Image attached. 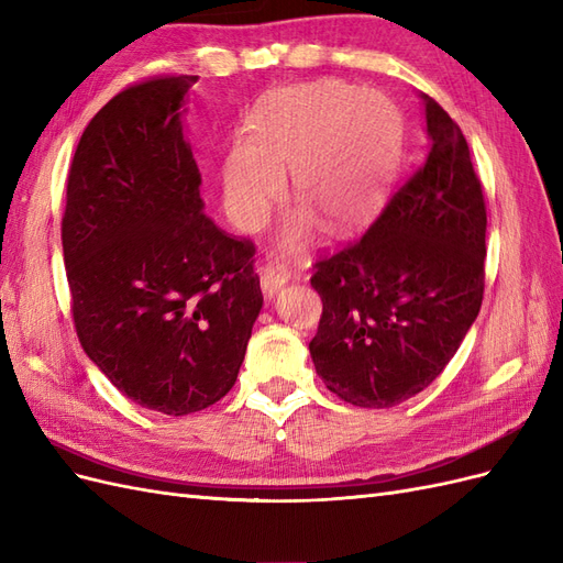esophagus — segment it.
Returning <instances> with one entry per match:
<instances>
[{"label":"esophagus","instance_id":"esophagus-1","mask_svg":"<svg viewBox=\"0 0 563 563\" xmlns=\"http://www.w3.org/2000/svg\"><path fill=\"white\" fill-rule=\"evenodd\" d=\"M258 275H261V291L265 298H272L282 286L288 284V272L282 267H275V265L261 267Z\"/></svg>","mask_w":563,"mask_h":563}]
</instances>
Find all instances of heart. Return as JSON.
<instances>
[{"mask_svg": "<svg viewBox=\"0 0 563 563\" xmlns=\"http://www.w3.org/2000/svg\"><path fill=\"white\" fill-rule=\"evenodd\" d=\"M399 152L397 114L376 91L343 79L294 84L261 98L220 159V192L232 223L261 230L284 197L288 174L298 209L288 216L279 249L308 251L319 220L347 232L383 199Z\"/></svg>", "mask_w": 563, "mask_h": 563, "instance_id": "obj_1", "label": "heart"}]
</instances>
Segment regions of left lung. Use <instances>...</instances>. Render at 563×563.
Returning a JSON list of instances; mask_svg holds the SVG:
<instances>
[{
	"label": "left lung",
	"mask_w": 563,
	"mask_h": 563,
	"mask_svg": "<svg viewBox=\"0 0 563 563\" xmlns=\"http://www.w3.org/2000/svg\"><path fill=\"white\" fill-rule=\"evenodd\" d=\"M430 152L360 242L314 267L323 312L317 376L362 408L428 387L467 335L484 298L486 207L463 131L420 93Z\"/></svg>",
	"instance_id": "obj_1"
}]
</instances>
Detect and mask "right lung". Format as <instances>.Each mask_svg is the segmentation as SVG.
<instances>
[{"label":"right lung","instance_id":"1","mask_svg":"<svg viewBox=\"0 0 563 563\" xmlns=\"http://www.w3.org/2000/svg\"><path fill=\"white\" fill-rule=\"evenodd\" d=\"M197 77L117 93L67 178L63 258L79 343L124 397L166 416L232 389L263 308L253 244L203 213L185 135Z\"/></svg>","mask_w":563,"mask_h":563}]
</instances>
